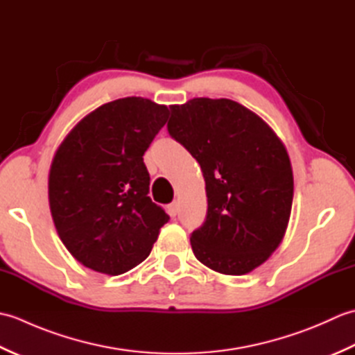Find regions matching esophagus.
<instances>
[{
	"label": "esophagus",
	"mask_w": 355,
	"mask_h": 355,
	"mask_svg": "<svg viewBox=\"0 0 355 355\" xmlns=\"http://www.w3.org/2000/svg\"><path fill=\"white\" fill-rule=\"evenodd\" d=\"M168 214L171 216H177V214H178V202L177 201L171 202V205L168 206Z\"/></svg>",
	"instance_id": "esophagus-1"
}]
</instances>
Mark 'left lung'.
<instances>
[{
  "label": "left lung",
  "instance_id": "1",
  "mask_svg": "<svg viewBox=\"0 0 355 355\" xmlns=\"http://www.w3.org/2000/svg\"><path fill=\"white\" fill-rule=\"evenodd\" d=\"M168 131L201 166L207 215L191 235L195 258L241 276L282 243L293 205V169L275 131L238 102L195 97L172 105Z\"/></svg>",
  "mask_w": 355,
  "mask_h": 355
}]
</instances>
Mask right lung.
I'll list each match as a JSON object with an SVG mask.
<instances>
[{
	"mask_svg": "<svg viewBox=\"0 0 355 355\" xmlns=\"http://www.w3.org/2000/svg\"><path fill=\"white\" fill-rule=\"evenodd\" d=\"M169 110L143 97L102 105L73 128L49 173L53 223L82 266L117 276L145 261L169 215L143 163Z\"/></svg>",
	"mask_w": 355,
	"mask_h": 355,
	"instance_id": "obj_1",
	"label": "right lung"
}]
</instances>
